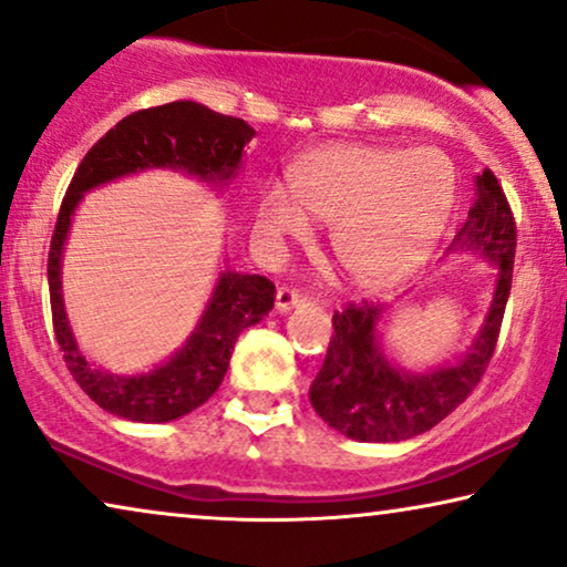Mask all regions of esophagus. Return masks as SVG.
I'll return each mask as SVG.
<instances>
[{
    "label": "esophagus",
    "instance_id": "esophagus-1",
    "mask_svg": "<svg viewBox=\"0 0 567 567\" xmlns=\"http://www.w3.org/2000/svg\"><path fill=\"white\" fill-rule=\"evenodd\" d=\"M303 303H306V296H300L298 290H292V288H279L277 290L275 308L279 313H288V311H292V308H298Z\"/></svg>",
    "mask_w": 567,
    "mask_h": 567
}]
</instances>
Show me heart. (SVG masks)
<instances>
[{
    "instance_id": "b5f03b06",
    "label": "heart",
    "mask_w": 567,
    "mask_h": 567,
    "mask_svg": "<svg viewBox=\"0 0 567 567\" xmlns=\"http://www.w3.org/2000/svg\"><path fill=\"white\" fill-rule=\"evenodd\" d=\"M454 165L433 147L331 145L298 165L296 181L275 178L256 209L264 244L303 240L316 217L360 285H389L433 251L454 209Z\"/></svg>"
}]
</instances>
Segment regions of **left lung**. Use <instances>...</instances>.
Returning a JSON list of instances; mask_svg holds the SVG:
<instances>
[{"instance_id":"8db88e82","label":"left lung","mask_w":567,"mask_h":567,"mask_svg":"<svg viewBox=\"0 0 567 567\" xmlns=\"http://www.w3.org/2000/svg\"><path fill=\"white\" fill-rule=\"evenodd\" d=\"M458 251H474L497 267L493 300L470 350L435 371H406L381 347L379 327L386 306L350 303L331 319L334 334L308 391L313 410L329 427L352 441L399 443L427 433L472 394L495 352L516 256V223L489 168L477 176V199L449 246V254Z\"/></svg>"}]
</instances>
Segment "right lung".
<instances>
[{
  "mask_svg": "<svg viewBox=\"0 0 567 567\" xmlns=\"http://www.w3.org/2000/svg\"><path fill=\"white\" fill-rule=\"evenodd\" d=\"M254 134L244 118L223 116L194 101H173L121 118L74 171L49 248V296L66 368L101 410L132 422H171L205 404L228 373L240 331L259 323L275 306V285L261 275L220 269L194 331L168 360L145 373H111L82 354L64 311L62 254L74 209L95 186L153 168L181 171L202 184L228 186L238 176L244 147Z\"/></svg>",
  "mask_w": 567,
  "mask_h": 567,
  "instance_id": "obj_1",
  "label": "right lung"
}]
</instances>
